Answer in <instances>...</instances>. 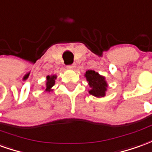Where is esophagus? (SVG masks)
I'll return each instance as SVG.
<instances>
[{
  "label": "esophagus",
  "instance_id": "1",
  "mask_svg": "<svg viewBox=\"0 0 152 152\" xmlns=\"http://www.w3.org/2000/svg\"><path fill=\"white\" fill-rule=\"evenodd\" d=\"M76 67V64H72V65L67 66V68L68 69H74Z\"/></svg>",
  "mask_w": 152,
  "mask_h": 152
}]
</instances>
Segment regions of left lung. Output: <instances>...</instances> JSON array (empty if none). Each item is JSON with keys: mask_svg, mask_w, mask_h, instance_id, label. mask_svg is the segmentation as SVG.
Listing matches in <instances>:
<instances>
[{"mask_svg": "<svg viewBox=\"0 0 152 152\" xmlns=\"http://www.w3.org/2000/svg\"><path fill=\"white\" fill-rule=\"evenodd\" d=\"M85 76L88 81L89 86L91 87V90L89 91L90 94L99 98L105 96L108 84L104 76H100L98 72L92 70L86 71Z\"/></svg>", "mask_w": 152, "mask_h": 152, "instance_id": "8db88e82", "label": "left lung"}]
</instances>
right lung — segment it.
<instances>
[{"label":"right lung","mask_w":152,"mask_h":152,"mask_svg":"<svg viewBox=\"0 0 152 152\" xmlns=\"http://www.w3.org/2000/svg\"><path fill=\"white\" fill-rule=\"evenodd\" d=\"M57 79V76L53 75V76H47L46 80V88H45V91H53L52 87L55 84V80Z\"/></svg>","instance_id":"obj_1"}]
</instances>
